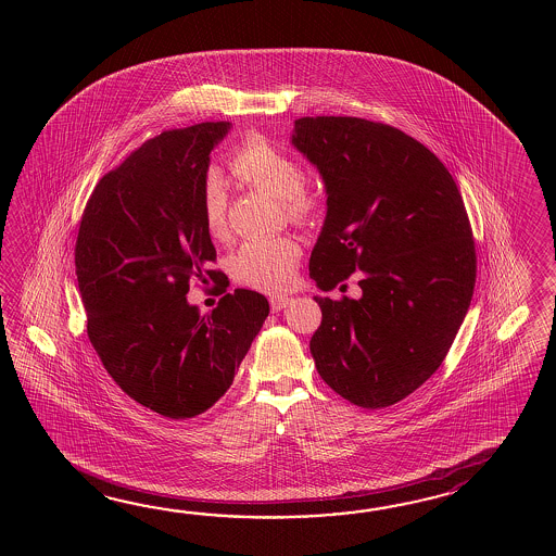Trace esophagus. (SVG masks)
I'll return each instance as SVG.
<instances>
[{
  "mask_svg": "<svg viewBox=\"0 0 556 556\" xmlns=\"http://www.w3.org/2000/svg\"><path fill=\"white\" fill-rule=\"evenodd\" d=\"M288 304H290V298H288V295H274L273 300H270L273 312H280V309H283Z\"/></svg>",
  "mask_w": 556,
  "mask_h": 556,
  "instance_id": "34e87169",
  "label": "esophagus"
}]
</instances>
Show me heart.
<instances>
[{
    "label": "heart",
    "mask_w": 556,
    "mask_h": 556,
    "mask_svg": "<svg viewBox=\"0 0 556 556\" xmlns=\"http://www.w3.org/2000/svg\"><path fill=\"white\" fill-rule=\"evenodd\" d=\"M230 170L244 185L282 202L283 211L294 220H312L318 214V197L302 189V166L261 135L238 142L230 153ZM202 216L211 237H228V190L216 170H211L202 185ZM298 258L300 244L292 238H254L230 256L228 266L238 282L262 292H280L292 282Z\"/></svg>",
    "instance_id": "obj_1"
}]
</instances>
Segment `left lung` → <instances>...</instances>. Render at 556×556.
Listing matches in <instances>:
<instances>
[{
    "mask_svg": "<svg viewBox=\"0 0 556 556\" xmlns=\"http://www.w3.org/2000/svg\"><path fill=\"white\" fill-rule=\"evenodd\" d=\"M292 144L318 168L326 220L309 276L328 292L359 270V298H319L309 352L343 400L379 409L431 378L475 288L471 225L450 170L414 137L357 117H302Z\"/></svg>",
    "mask_w": 556,
    "mask_h": 556,
    "instance_id": "left-lung-1",
    "label": "left lung"
}]
</instances>
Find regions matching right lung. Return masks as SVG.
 <instances>
[{"label": "right lung", "mask_w": 556, "mask_h": 556, "mask_svg": "<svg viewBox=\"0 0 556 556\" xmlns=\"http://www.w3.org/2000/svg\"><path fill=\"white\" fill-rule=\"evenodd\" d=\"M232 123L165 130L106 173L85 206L75 274L87 333L109 376L170 419L206 412L268 318V300L238 288L202 316L190 278L216 280L202 216L211 151Z\"/></svg>", "instance_id": "right-lung-1"}]
</instances>
